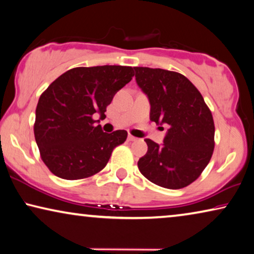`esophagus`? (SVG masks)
<instances>
[{"mask_svg":"<svg viewBox=\"0 0 254 254\" xmlns=\"http://www.w3.org/2000/svg\"><path fill=\"white\" fill-rule=\"evenodd\" d=\"M127 140H128V141H135V140H137V138L130 134V135H128V137H127Z\"/></svg>","mask_w":254,"mask_h":254,"instance_id":"esophagus-1","label":"esophagus"}]
</instances>
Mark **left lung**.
I'll use <instances>...</instances> for the list:
<instances>
[{"label":"left lung","mask_w":254,"mask_h":254,"mask_svg":"<svg viewBox=\"0 0 254 254\" xmlns=\"http://www.w3.org/2000/svg\"><path fill=\"white\" fill-rule=\"evenodd\" d=\"M135 82L150 104V121L168 124L163 143L146 139L139 171L157 186L180 189L195 181L214 149L213 117L202 94L179 73L134 67Z\"/></svg>","instance_id":"left-lung-1"}]
</instances>
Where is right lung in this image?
Returning a JSON list of instances; mask_svg holds the SVG:
<instances>
[{
  "mask_svg": "<svg viewBox=\"0 0 254 254\" xmlns=\"http://www.w3.org/2000/svg\"><path fill=\"white\" fill-rule=\"evenodd\" d=\"M128 66L76 67L51 83L41 94L34 134L44 164L55 176L77 180L103 170L127 132L106 133L100 124L115 93L133 77ZM98 114L101 119L94 121Z\"/></svg>",
  "mask_w": 254,
  "mask_h": 254,
  "instance_id": "1",
  "label": "right lung"
}]
</instances>
